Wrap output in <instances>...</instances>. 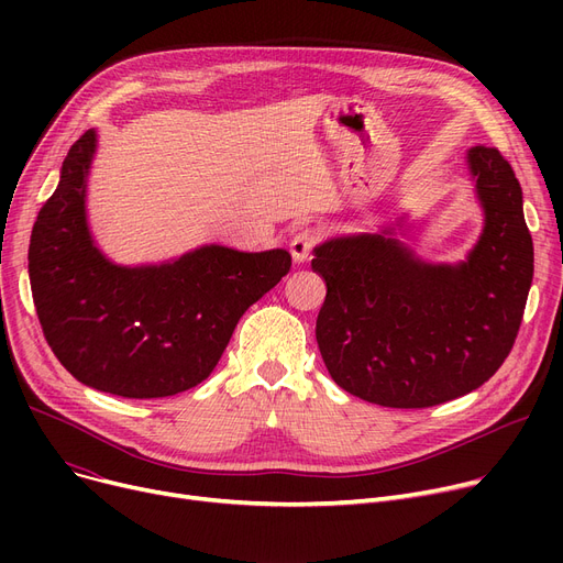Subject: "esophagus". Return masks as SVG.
Here are the masks:
<instances>
[{
    "label": "esophagus",
    "mask_w": 563,
    "mask_h": 563,
    "mask_svg": "<svg viewBox=\"0 0 563 563\" xmlns=\"http://www.w3.org/2000/svg\"><path fill=\"white\" fill-rule=\"evenodd\" d=\"M317 240H319V234H317V230H314V228H303V230H299L297 234L291 236V242H289L291 260L297 262V264L306 262V260L310 257V253H312V249H314Z\"/></svg>",
    "instance_id": "34e87169"
}]
</instances>
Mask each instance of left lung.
I'll return each instance as SVG.
<instances>
[{"label": "left lung", "mask_w": 563, "mask_h": 563, "mask_svg": "<svg viewBox=\"0 0 563 563\" xmlns=\"http://www.w3.org/2000/svg\"><path fill=\"white\" fill-rule=\"evenodd\" d=\"M484 230L465 260L427 262L395 236L401 228L333 236L314 249L327 280L317 344L353 397L427 408L477 390L516 342L534 276L522 189L495 147L465 153Z\"/></svg>", "instance_id": "1"}]
</instances>
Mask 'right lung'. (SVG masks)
Returning a JSON list of instances; mask_svg holds the SVG:
<instances>
[{
	"label": "right lung",
	"mask_w": 563,
	"mask_h": 563,
	"mask_svg": "<svg viewBox=\"0 0 563 563\" xmlns=\"http://www.w3.org/2000/svg\"><path fill=\"white\" fill-rule=\"evenodd\" d=\"M98 132L64 159L29 244V280L47 344L77 380L128 399L185 393L212 374L240 317L289 272L285 249L205 244L162 264L123 266L86 214Z\"/></svg>",
	"instance_id": "add662e5"
}]
</instances>
